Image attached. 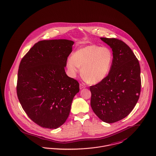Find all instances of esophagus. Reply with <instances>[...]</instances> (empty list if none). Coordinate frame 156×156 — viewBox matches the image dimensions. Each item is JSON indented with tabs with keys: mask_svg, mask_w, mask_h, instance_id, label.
<instances>
[{
	"mask_svg": "<svg viewBox=\"0 0 156 156\" xmlns=\"http://www.w3.org/2000/svg\"><path fill=\"white\" fill-rule=\"evenodd\" d=\"M84 87H86V86H85L84 84H83V83H80V89H83V88H84Z\"/></svg>",
	"mask_w": 156,
	"mask_h": 156,
	"instance_id": "1",
	"label": "esophagus"
}]
</instances>
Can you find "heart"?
I'll use <instances>...</instances> for the list:
<instances>
[{"label": "heart", "instance_id": "heart-1", "mask_svg": "<svg viewBox=\"0 0 156 156\" xmlns=\"http://www.w3.org/2000/svg\"><path fill=\"white\" fill-rule=\"evenodd\" d=\"M114 61L112 50L106 47L92 45L77 50L67 61V68L75 75L82 67V74L89 83L104 80L110 72Z\"/></svg>", "mask_w": 156, "mask_h": 156}]
</instances>
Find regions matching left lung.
<instances>
[{"label":"left lung","mask_w":156,"mask_h":156,"mask_svg":"<svg viewBox=\"0 0 156 156\" xmlns=\"http://www.w3.org/2000/svg\"><path fill=\"white\" fill-rule=\"evenodd\" d=\"M112 50L114 61L108 76L91 86L90 105L102 121L114 123L130 114L141 92L140 66L134 52L117 38H101Z\"/></svg>","instance_id":"1"}]
</instances>
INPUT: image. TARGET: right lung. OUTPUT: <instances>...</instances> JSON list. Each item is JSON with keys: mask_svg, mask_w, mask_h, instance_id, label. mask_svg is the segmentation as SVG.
I'll list each match as a JSON object with an SVG mask.
<instances>
[{"mask_svg": "<svg viewBox=\"0 0 156 156\" xmlns=\"http://www.w3.org/2000/svg\"><path fill=\"white\" fill-rule=\"evenodd\" d=\"M74 42H38L21 60L16 92L28 116L43 128L56 129L67 119L79 83L65 72Z\"/></svg>", "mask_w": 156, "mask_h": 156, "instance_id": "1", "label": "right lung"}]
</instances>
